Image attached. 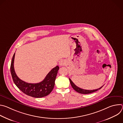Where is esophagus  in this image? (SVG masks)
Instances as JSON below:
<instances>
[{"mask_svg": "<svg viewBox=\"0 0 123 123\" xmlns=\"http://www.w3.org/2000/svg\"><path fill=\"white\" fill-rule=\"evenodd\" d=\"M66 61L65 60H63V59L60 60L59 62V65L60 66H64L66 65Z\"/></svg>", "mask_w": 123, "mask_h": 123, "instance_id": "obj_1", "label": "esophagus"}]
</instances>
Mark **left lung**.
<instances>
[{
    "label": "left lung",
    "mask_w": 123,
    "mask_h": 123,
    "mask_svg": "<svg viewBox=\"0 0 123 123\" xmlns=\"http://www.w3.org/2000/svg\"><path fill=\"white\" fill-rule=\"evenodd\" d=\"M69 81H70V83H71L73 88L78 93H82V94H89V93H92V92H96L98 90L101 89L102 87L103 86L101 87H100V88L98 89H96V90H84V89H81L80 88V87H79L78 86H76L74 83L71 80V79L69 78Z\"/></svg>",
    "instance_id": "8db88e82"
}]
</instances>
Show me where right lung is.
<instances>
[{"label":"right lung","mask_w":123,"mask_h":123,"mask_svg":"<svg viewBox=\"0 0 123 123\" xmlns=\"http://www.w3.org/2000/svg\"><path fill=\"white\" fill-rule=\"evenodd\" d=\"M14 56L15 53L12 58L10 69L13 81L17 87L26 95L35 98H41L49 95L54 87L59 67L57 66L52 68L41 82L28 83L19 79L16 74L13 66Z\"/></svg>","instance_id":"right-lung-1"}]
</instances>
